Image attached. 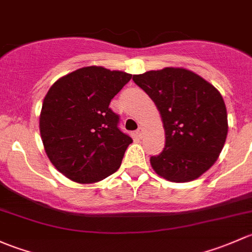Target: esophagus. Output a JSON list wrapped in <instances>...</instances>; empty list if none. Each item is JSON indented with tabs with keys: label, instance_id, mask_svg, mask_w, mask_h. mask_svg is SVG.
I'll use <instances>...</instances> for the list:
<instances>
[{
	"label": "esophagus",
	"instance_id": "1",
	"mask_svg": "<svg viewBox=\"0 0 252 252\" xmlns=\"http://www.w3.org/2000/svg\"><path fill=\"white\" fill-rule=\"evenodd\" d=\"M136 133H137V136L139 137V138H142V137H143V127H138V128H137V131H136Z\"/></svg>",
	"mask_w": 252,
	"mask_h": 252
}]
</instances>
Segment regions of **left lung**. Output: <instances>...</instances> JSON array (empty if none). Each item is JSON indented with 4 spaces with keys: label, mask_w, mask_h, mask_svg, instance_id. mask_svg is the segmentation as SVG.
Instances as JSON below:
<instances>
[{
    "label": "left lung",
    "mask_w": 252,
    "mask_h": 252,
    "mask_svg": "<svg viewBox=\"0 0 252 252\" xmlns=\"http://www.w3.org/2000/svg\"><path fill=\"white\" fill-rule=\"evenodd\" d=\"M132 80L152 98L164 123L165 148L150 158L155 172L171 182H189L206 172L227 138L221 93L182 68L152 70Z\"/></svg>",
    "instance_id": "8db88e82"
}]
</instances>
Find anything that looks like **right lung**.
Segmentation results:
<instances>
[{"instance_id": "right-lung-1", "label": "right lung", "mask_w": 252, "mask_h": 252, "mask_svg": "<svg viewBox=\"0 0 252 252\" xmlns=\"http://www.w3.org/2000/svg\"><path fill=\"white\" fill-rule=\"evenodd\" d=\"M132 75L87 66L54 82L43 99L40 132L59 172L79 183L102 181L120 167L132 138L109 108Z\"/></svg>"}]
</instances>
